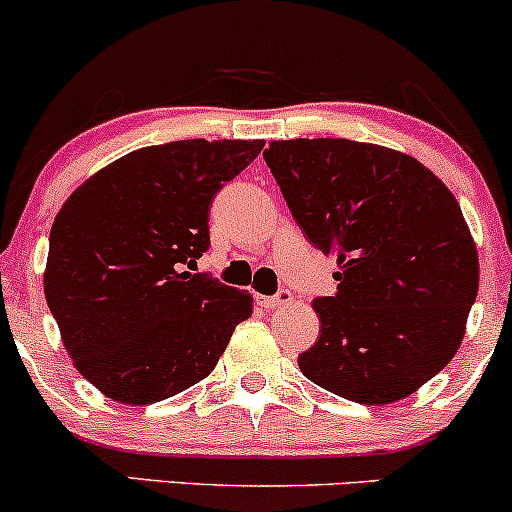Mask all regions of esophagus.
<instances>
[{
  "mask_svg": "<svg viewBox=\"0 0 512 512\" xmlns=\"http://www.w3.org/2000/svg\"><path fill=\"white\" fill-rule=\"evenodd\" d=\"M291 301H293L291 291H279L276 296H260V298H257V303H260L262 308H267V310H276V308H281V305H289Z\"/></svg>",
  "mask_w": 512,
  "mask_h": 512,
  "instance_id": "34e87169",
  "label": "esophagus"
}]
</instances>
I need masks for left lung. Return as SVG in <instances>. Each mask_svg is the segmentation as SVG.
Segmentation results:
<instances>
[{"label": "left lung", "instance_id": "obj_1", "mask_svg": "<svg viewBox=\"0 0 512 512\" xmlns=\"http://www.w3.org/2000/svg\"><path fill=\"white\" fill-rule=\"evenodd\" d=\"M264 161L305 238L337 255L301 373L370 407L414 395L457 354L479 291L455 195L414 156L351 139L269 142Z\"/></svg>", "mask_w": 512, "mask_h": 512}]
</instances>
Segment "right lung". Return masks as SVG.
I'll list each match as a JSON object with an SVG mask.
<instances>
[{
  "mask_svg": "<svg viewBox=\"0 0 512 512\" xmlns=\"http://www.w3.org/2000/svg\"><path fill=\"white\" fill-rule=\"evenodd\" d=\"M264 139L144 146L81 182L50 231L45 301L76 370L120 404H154L214 370L252 296L185 272L209 204Z\"/></svg>",
  "mask_w": 512,
  "mask_h": 512,
  "instance_id": "1",
  "label": "right lung"
}]
</instances>
